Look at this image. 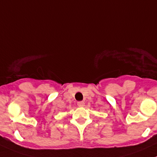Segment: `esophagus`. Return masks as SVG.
I'll use <instances>...</instances> for the list:
<instances>
[{
    "label": "esophagus",
    "instance_id": "obj_1",
    "mask_svg": "<svg viewBox=\"0 0 157 157\" xmlns=\"http://www.w3.org/2000/svg\"><path fill=\"white\" fill-rule=\"evenodd\" d=\"M77 105L79 107H83L85 105V102L83 101H80V102H77Z\"/></svg>",
    "mask_w": 157,
    "mask_h": 157
}]
</instances>
